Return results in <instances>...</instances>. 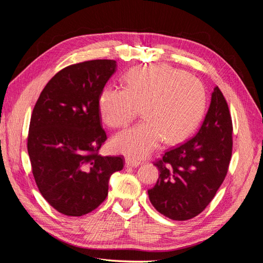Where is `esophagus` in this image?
Returning a JSON list of instances; mask_svg holds the SVG:
<instances>
[{
    "mask_svg": "<svg viewBox=\"0 0 263 263\" xmlns=\"http://www.w3.org/2000/svg\"><path fill=\"white\" fill-rule=\"evenodd\" d=\"M139 164H140L139 161L133 160V159H129V158L126 159V166H129V168H137Z\"/></svg>",
    "mask_w": 263,
    "mask_h": 263,
    "instance_id": "esophagus-1",
    "label": "esophagus"
}]
</instances>
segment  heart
<instances>
[{
    "instance_id": "1",
    "label": "heart",
    "mask_w": 263,
    "mask_h": 263,
    "mask_svg": "<svg viewBox=\"0 0 263 263\" xmlns=\"http://www.w3.org/2000/svg\"><path fill=\"white\" fill-rule=\"evenodd\" d=\"M125 87L105 85L98 104L101 117L113 128L132 123L142 107L144 121L117 134L112 147L130 159H141L164 139L187 137L201 122L206 91L200 79L164 65L137 67L125 78Z\"/></svg>"
}]
</instances>
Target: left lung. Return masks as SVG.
Masks as SVG:
<instances>
[{
    "mask_svg": "<svg viewBox=\"0 0 263 263\" xmlns=\"http://www.w3.org/2000/svg\"><path fill=\"white\" fill-rule=\"evenodd\" d=\"M233 153V122L216 86L194 137L166 150L155 162L159 179L148 195L154 208L173 220L201 214L225 180Z\"/></svg>",
    "mask_w": 263,
    "mask_h": 263,
    "instance_id": "obj_1",
    "label": "left lung"
}]
</instances>
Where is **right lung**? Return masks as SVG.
I'll use <instances>...</instances> for the list:
<instances>
[{
	"label": "right lung",
	"mask_w": 263,
	"mask_h": 263,
	"mask_svg": "<svg viewBox=\"0 0 263 263\" xmlns=\"http://www.w3.org/2000/svg\"><path fill=\"white\" fill-rule=\"evenodd\" d=\"M116 67L115 60L97 59L63 68L46 84L31 113V172L45 200L67 216L98 209L108 194L110 176L125 165L123 156L99 155L107 136L98 100Z\"/></svg>",
	"instance_id": "obj_1"
}]
</instances>
